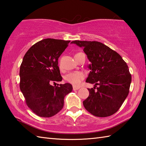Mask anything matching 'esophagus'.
Here are the masks:
<instances>
[{
    "label": "esophagus",
    "instance_id": "34e87169",
    "mask_svg": "<svg viewBox=\"0 0 146 146\" xmlns=\"http://www.w3.org/2000/svg\"><path fill=\"white\" fill-rule=\"evenodd\" d=\"M79 88H80V87H76V86H73V89L74 91L77 90H78Z\"/></svg>",
    "mask_w": 146,
    "mask_h": 146
}]
</instances>
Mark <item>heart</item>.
Here are the masks:
<instances>
[{
  "mask_svg": "<svg viewBox=\"0 0 146 146\" xmlns=\"http://www.w3.org/2000/svg\"><path fill=\"white\" fill-rule=\"evenodd\" d=\"M84 78L85 75L83 73L79 72V71H75V72L68 73L65 76V80L73 86H77L80 85V83H82V80L84 79Z\"/></svg>",
  "mask_w": 146,
  "mask_h": 146,
  "instance_id": "b5f03b06",
  "label": "heart"
}]
</instances>
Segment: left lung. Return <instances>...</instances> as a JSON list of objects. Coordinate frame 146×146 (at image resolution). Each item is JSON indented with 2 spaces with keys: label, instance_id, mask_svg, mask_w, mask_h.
Masks as SVG:
<instances>
[{
  "label": "left lung",
  "instance_id": "8db88e82",
  "mask_svg": "<svg viewBox=\"0 0 146 146\" xmlns=\"http://www.w3.org/2000/svg\"><path fill=\"white\" fill-rule=\"evenodd\" d=\"M71 43L82 48L91 62L86 82L95 85L88 88L89 96L83 102V106L96 117L114 114L129 92L132 78L127 63L119 54L102 42L73 41Z\"/></svg>",
  "mask_w": 146,
  "mask_h": 146
}]
</instances>
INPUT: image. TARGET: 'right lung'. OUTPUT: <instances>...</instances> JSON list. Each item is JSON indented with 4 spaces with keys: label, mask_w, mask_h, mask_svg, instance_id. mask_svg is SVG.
I'll list each match as a JSON object with an SVG mask.
<instances>
[{
    "label": "right lung",
    "mask_w": 146,
    "mask_h": 146,
    "mask_svg": "<svg viewBox=\"0 0 146 146\" xmlns=\"http://www.w3.org/2000/svg\"><path fill=\"white\" fill-rule=\"evenodd\" d=\"M70 41L44 39L31 47L20 66V89L28 107L37 115L51 117L64 105V98L73 90L70 83L52 86L61 82L58 58Z\"/></svg>",
    "instance_id": "right-lung-1"
}]
</instances>
